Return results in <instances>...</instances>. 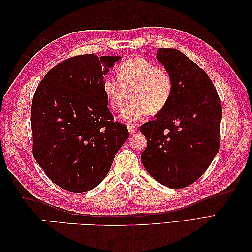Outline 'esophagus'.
I'll return each instance as SVG.
<instances>
[{
	"label": "esophagus",
	"mask_w": 252,
	"mask_h": 252,
	"mask_svg": "<svg viewBox=\"0 0 252 252\" xmlns=\"http://www.w3.org/2000/svg\"><path fill=\"white\" fill-rule=\"evenodd\" d=\"M127 128H128V131L130 132L131 134L136 131V125H134V124H129V125L127 126Z\"/></svg>",
	"instance_id": "obj_1"
}]
</instances>
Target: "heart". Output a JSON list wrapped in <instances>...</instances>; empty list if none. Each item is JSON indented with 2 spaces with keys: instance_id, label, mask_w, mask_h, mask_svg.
<instances>
[{
  "instance_id": "1",
  "label": "heart",
  "mask_w": 252,
  "mask_h": 252,
  "mask_svg": "<svg viewBox=\"0 0 252 252\" xmlns=\"http://www.w3.org/2000/svg\"><path fill=\"white\" fill-rule=\"evenodd\" d=\"M103 93L110 108L119 112L123 108L127 93L131 102L121 114L127 124L141 122L148 114L163 111L173 94V78L165 68L151 61L133 57L122 62L117 69V78L107 77L103 81Z\"/></svg>"
}]
</instances>
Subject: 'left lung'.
<instances>
[{
  "instance_id": "obj_1",
  "label": "left lung",
  "mask_w": 252,
  "mask_h": 252,
  "mask_svg": "<svg viewBox=\"0 0 252 252\" xmlns=\"http://www.w3.org/2000/svg\"><path fill=\"white\" fill-rule=\"evenodd\" d=\"M157 59L173 78V94L154 121L141 126L147 139L145 169L161 184L180 189L207 170L220 148L222 105L202 68L184 53L159 48Z\"/></svg>"
}]
</instances>
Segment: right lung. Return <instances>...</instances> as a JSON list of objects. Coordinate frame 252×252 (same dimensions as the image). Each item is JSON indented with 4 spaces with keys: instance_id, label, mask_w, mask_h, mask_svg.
Returning a JSON list of instances; mask_svg holds the SVG:
<instances>
[{
    "instance_id": "add662e5",
    "label": "right lung",
    "mask_w": 252,
    "mask_h": 252,
    "mask_svg": "<svg viewBox=\"0 0 252 252\" xmlns=\"http://www.w3.org/2000/svg\"><path fill=\"white\" fill-rule=\"evenodd\" d=\"M120 59L90 53L65 60L47 72L34 93L33 157L67 191L86 192L100 184L129 138L127 127L113 121L102 87Z\"/></svg>"
}]
</instances>
